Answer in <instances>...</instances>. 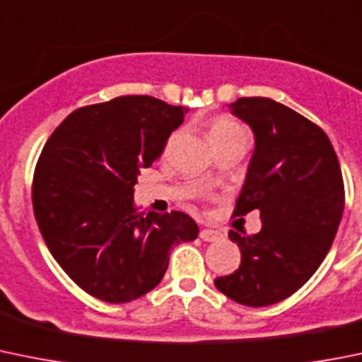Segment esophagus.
<instances>
[{
    "label": "esophagus",
    "instance_id": "obj_1",
    "mask_svg": "<svg viewBox=\"0 0 362 362\" xmlns=\"http://www.w3.org/2000/svg\"><path fill=\"white\" fill-rule=\"evenodd\" d=\"M200 238L207 243H216V241H221L223 234L218 230H211V228H204V230L200 232Z\"/></svg>",
    "mask_w": 362,
    "mask_h": 362
}]
</instances>
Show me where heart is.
<instances>
[{
  "mask_svg": "<svg viewBox=\"0 0 362 362\" xmlns=\"http://www.w3.org/2000/svg\"><path fill=\"white\" fill-rule=\"evenodd\" d=\"M207 137L211 144L225 143V141L238 139V137H246L245 128L239 123H235L232 117L228 116H218L209 123L207 127Z\"/></svg>",
  "mask_w": 362,
  "mask_h": 362,
  "instance_id": "b5f03b06",
  "label": "heart"
}]
</instances>
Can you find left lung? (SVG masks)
<instances>
[{
  "label": "left lung",
  "mask_w": 362,
  "mask_h": 362,
  "mask_svg": "<svg viewBox=\"0 0 362 362\" xmlns=\"http://www.w3.org/2000/svg\"><path fill=\"white\" fill-rule=\"evenodd\" d=\"M228 109L255 135L234 216L259 211L262 228L248 238L228 232L241 264L214 284L243 305H272L298 291L329 253L344 209L343 175L325 132L286 105L257 96Z\"/></svg>",
  "instance_id": "1"
}]
</instances>
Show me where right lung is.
Wrapping results in <instances>:
<instances>
[{"label": "right lung", "mask_w": 362, "mask_h": 362, "mask_svg": "<svg viewBox=\"0 0 362 362\" xmlns=\"http://www.w3.org/2000/svg\"><path fill=\"white\" fill-rule=\"evenodd\" d=\"M189 109L151 96H119L71 112L37 162L32 202L53 259L76 286L109 303L146 295L175 245L194 241L184 212L139 214L134 185L160 157Z\"/></svg>", "instance_id": "right-lung-1"}]
</instances>
